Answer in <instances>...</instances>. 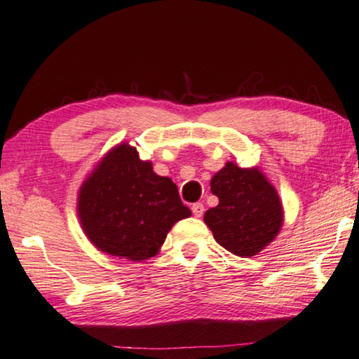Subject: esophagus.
<instances>
[{
    "mask_svg": "<svg viewBox=\"0 0 359 359\" xmlns=\"http://www.w3.org/2000/svg\"><path fill=\"white\" fill-rule=\"evenodd\" d=\"M191 210H193V215H195V217H201V215L204 214V206L201 203H195L191 206Z\"/></svg>",
    "mask_w": 359,
    "mask_h": 359,
    "instance_id": "esophagus-1",
    "label": "esophagus"
}]
</instances>
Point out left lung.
<instances>
[{
    "mask_svg": "<svg viewBox=\"0 0 359 359\" xmlns=\"http://www.w3.org/2000/svg\"><path fill=\"white\" fill-rule=\"evenodd\" d=\"M219 204L204 214L222 248L240 257H252L275 240L283 225L278 191L260 169H243L229 161L210 179Z\"/></svg>",
    "mask_w": 359,
    "mask_h": 359,
    "instance_id": "left-lung-1",
    "label": "left lung"
}]
</instances>
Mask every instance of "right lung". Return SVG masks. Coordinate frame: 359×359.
<instances>
[{
    "label": "right lung",
    "instance_id": "right-lung-1",
    "mask_svg": "<svg viewBox=\"0 0 359 359\" xmlns=\"http://www.w3.org/2000/svg\"><path fill=\"white\" fill-rule=\"evenodd\" d=\"M190 215L177 185L153 172L128 144L108 151L78 193V217L89 241L133 262L158 254L175 222Z\"/></svg>",
    "mask_w": 359,
    "mask_h": 359
}]
</instances>
